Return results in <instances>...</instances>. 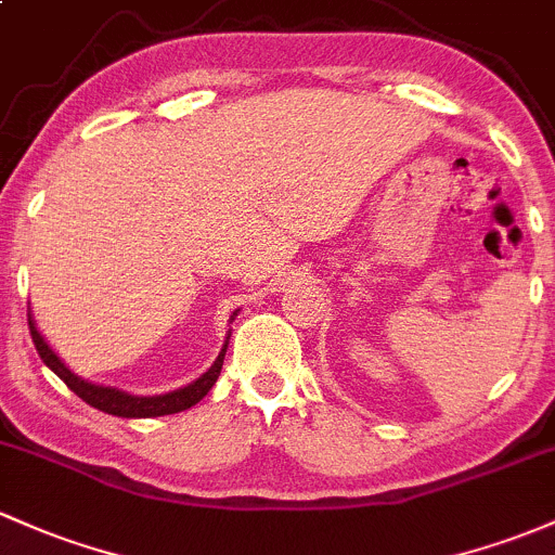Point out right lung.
Masks as SVG:
<instances>
[{"mask_svg":"<svg viewBox=\"0 0 555 555\" xmlns=\"http://www.w3.org/2000/svg\"><path fill=\"white\" fill-rule=\"evenodd\" d=\"M235 314H237V309L232 312L230 320H235ZM28 331H31L34 347H37L41 362H44V365L50 367V371L55 373L57 378H61L76 397H81L87 404L103 410V413L118 415V418H156V415L182 413V410L198 404L201 399L208 395V389L217 384L219 371H222V362H224V351H228V341H224V347H222V351H219L217 360H214V365L208 367L201 378H195L193 384L182 386V389L169 391V395H156V397H134V395H127V391H121V389H111V386L89 384V380L79 378L76 373H70L61 357L50 349V344L41 338L37 325H34L31 314H28Z\"/></svg>","mask_w":555,"mask_h":555,"instance_id":"right-lung-1","label":"right lung"}]
</instances>
